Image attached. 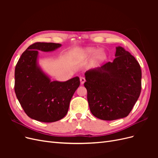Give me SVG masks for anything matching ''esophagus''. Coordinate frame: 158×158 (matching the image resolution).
<instances>
[{
    "mask_svg": "<svg viewBox=\"0 0 158 158\" xmlns=\"http://www.w3.org/2000/svg\"><path fill=\"white\" fill-rule=\"evenodd\" d=\"M80 83H81V84H83L85 82V79L84 77H81V78H80Z\"/></svg>",
    "mask_w": 158,
    "mask_h": 158,
    "instance_id": "34e87169",
    "label": "esophagus"
}]
</instances>
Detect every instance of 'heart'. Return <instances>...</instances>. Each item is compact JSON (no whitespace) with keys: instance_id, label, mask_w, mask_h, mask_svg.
<instances>
[{"instance_id":"obj_1","label":"heart","mask_w":158,"mask_h":158,"mask_svg":"<svg viewBox=\"0 0 158 158\" xmlns=\"http://www.w3.org/2000/svg\"><path fill=\"white\" fill-rule=\"evenodd\" d=\"M96 50L94 48H88L86 49H85L82 54L85 56H88V55H94L96 52ZM106 58V55L105 52H103V51H100L99 52V54L98 55V59L99 60H103L105 59Z\"/></svg>"}]
</instances>
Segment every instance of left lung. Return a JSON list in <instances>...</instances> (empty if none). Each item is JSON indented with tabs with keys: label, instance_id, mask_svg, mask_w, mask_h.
I'll return each mask as SVG.
<instances>
[{
	"label": "left lung",
	"instance_id": "obj_1",
	"mask_svg": "<svg viewBox=\"0 0 158 158\" xmlns=\"http://www.w3.org/2000/svg\"><path fill=\"white\" fill-rule=\"evenodd\" d=\"M115 59L85 73L84 86L91 113L105 121L126 117L140 96V66L122 47L116 48Z\"/></svg>",
	"mask_w": 158,
	"mask_h": 158
}]
</instances>
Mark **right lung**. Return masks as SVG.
I'll return each instance as SVG.
<instances>
[{
  "mask_svg": "<svg viewBox=\"0 0 158 158\" xmlns=\"http://www.w3.org/2000/svg\"><path fill=\"white\" fill-rule=\"evenodd\" d=\"M60 46L55 43L36 42L23 52L16 65L14 90L17 99L27 115L40 122L63 118L80 85L78 76L63 82L51 81L38 67L37 50L51 51Z\"/></svg>",
  "mask_w": 158,
  "mask_h": 158,
  "instance_id": "add662e5",
  "label": "right lung"
}]
</instances>
